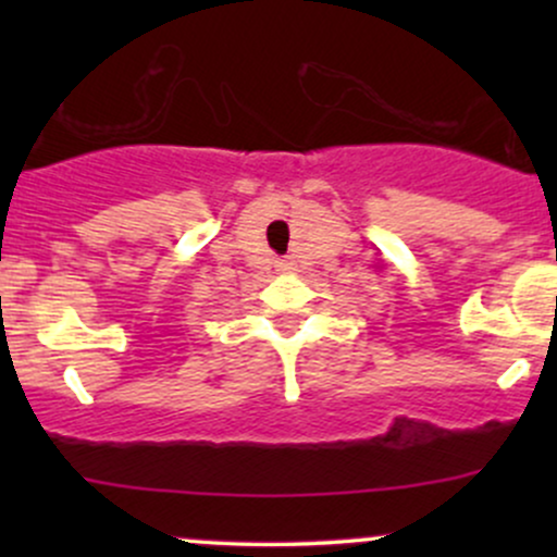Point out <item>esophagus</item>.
<instances>
[{
    "label": "esophagus",
    "mask_w": 557,
    "mask_h": 557,
    "mask_svg": "<svg viewBox=\"0 0 557 557\" xmlns=\"http://www.w3.org/2000/svg\"><path fill=\"white\" fill-rule=\"evenodd\" d=\"M274 267H277V272H283V274H290V272H296V261H293L290 257H283V259H277V261H274Z\"/></svg>",
    "instance_id": "1"
}]
</instances>
